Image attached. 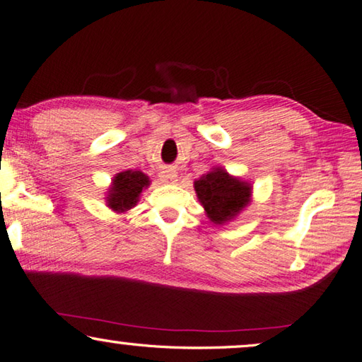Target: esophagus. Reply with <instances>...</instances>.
Here are the masks:
<instances>
[{"mask_svg": "<svg viewBox=\"0 0 362 362\" xmlns=\"http://www.w3.org/2000/svg\"><path fill=\"white\" fill-rule=\"evenodd\" d=\"M159 178L163 182H176V180H178V172L175 168H165L159 173Z\"/></svg>", "mask_w": 362, "mask_h": 362, "instance_id": "1", "label": "esophagus"}]
</instances>
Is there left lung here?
Segmentation results:
<instances>
[{"label": "left lung", "mask_w": 362, "mask_h": 362, "mask_svg": "<svg viewBox=\"0 0 362 362\" xmlns=\"http://www.w3.org/2000/svg\"><path fill=\"white\" fill-rule=\"evenodd\" d=\"M197 197L211 222L223 223L240 213L249 203L250 186L216 168L194 182Z\"/></svg>", "instance_id": "obj_1"}]
</instances>
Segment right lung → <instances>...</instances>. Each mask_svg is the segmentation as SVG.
Wrapping results in <instances>:
<instances>
[{"label": "right lung", "mask_w": 362, "mask_h": 362, "mask_svg": "<svg viewBox=\"0 0 362 362\" xmlns=\"http://www.w3.org/2000/svg\"><path fill=\"white\" fill-rule=\"evenodd\" d=\"M149 178L141 172H134V170H127V172H121L113 180V186L110 189V194L107 197L108 206L118 213H124V211L131 209L139 202L140 192L145 187H148Z\"/></svg>", "instance_id": "add662e5"}]
</instances>
